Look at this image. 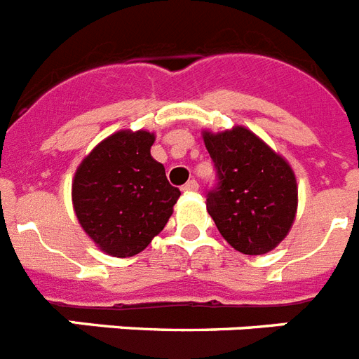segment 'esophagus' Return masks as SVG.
<instances>
[{"label": "esophagus", "instance_id": "obj_1", "mask_svg": "<svg viewBox=\"0 0 359 359\" xmlns=\"http://www.w3.org/2000/svg\"><path fill=\"white\" fill-rule=\"evenodd\" d=\"M197 189H198L197 180H188V182H186L182 186V191L184 193H193V191H197Z\"/></svg>", "mask_w": 359, "mask_h": 359}]
</instances>
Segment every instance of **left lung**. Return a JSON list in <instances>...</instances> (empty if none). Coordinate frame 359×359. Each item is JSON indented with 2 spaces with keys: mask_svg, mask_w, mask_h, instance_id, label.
Masks as SVG:
<instances>
[{
  "mask_svg": "<svg viewBox=\"0 0 359 359\" xmlns=\"http://www.w3.org/2000/svg\"><path fill=\"white\" fill-rule=\"evenodd\" d=\"M202 137L217 170L205 205L218 231L240 253H269L294 220L298 188L291 166L244 126Z\"/></svg>",
  "mask_w": 359,
  "mask_h": 359,
  "instance_id": "obj_1",
  "label": "left lung"
}]
</instances>
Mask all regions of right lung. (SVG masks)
Segmentation results:
<instances>
[{
    "label": "right lung",
    "instance_id": "obj_1",
    "mask_svg": "<svg viewBox=\"0 0 359 359\" xmlns=\"http://www.w3.org/2000/svg\"><path fill=\"white\" fill-rule=\"evenodd\" d=\"M154 141L144 130L114 133L85 157L72 182L81 227L111 257H133L148 248L180 197L149 154Z\"/></svg>",
    "mask_w": 359,
    "mask_h": 359
}]
</instances>
